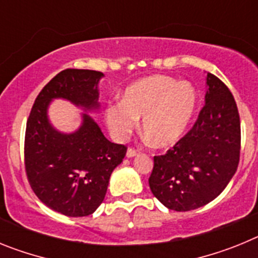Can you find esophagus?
<instances>
[{
	"label": "esophagus",
	"instance_id": "obj_1",
	"mask_svg": "<svg viewBox=\"0 0 258 258\" xmlns=\"http://www.w3.org/2000/svg\"><path fill=\"white\" fill-rule=\"evenodd\" d=\"M137 154H138V152H137V150L129 149L126 151V157H134V156H137Z\"/></svg>",
	"mask_w": 258,
	"mask_h": 258
}]
</instances>
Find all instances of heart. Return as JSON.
Instances as JSON below:
<instances>
[{
  "label": "heart",
  "mask_w": 258,
  "mask_h": 258,
  "mask_svg": "<svg viewBox=\"0 0 258 258\" xmlns=\"http://www.w3.org/2000/svg\"><path fill=\"white\" fill-rule=\"evenodd\" d=\"M199 103L197 89L187 81L152 75L126 86L120 102L104 109V122L116 141H125L138 120L155 147H170L181 140L192 122Z\"/></svg>",
  "instance_id": "heart-1"
}]
</instances>
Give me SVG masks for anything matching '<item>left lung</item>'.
I'll return each instance as SVG.
<instances>
[{
  "label": "left lung",
  "instance_id": "8db88e82",
  "mask_svg": "<svg viewBox=\"0 0 258 258\" xmlns=\"http://www.w3.org/2000/svg\"><path fill=\"white\" fill-rule=\"evenodd\" d=\"M206 104L197 122L165 155L154 157L149 183L154 197L177 212L206 206L235 174L240 154V118L231 92L207 74Z\"/></svg>",
  "mask_w": 258,
  "mask_h": 258
}]
</instances>
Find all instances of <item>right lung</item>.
<instances>
[{"mask_svg":"<svg viewBox=\"0 0 258 258\" xmlns=\"http://www.w3.org/2000/svg\"><path fill=\"white\" fill-rule=\"evenodd\" d=\"M104 75L64 70L45 85L27 121L24 159L29 184L38 199L68 217L94 213L107 192L109 177L122 163L126 147L109 142L89 112L99 111L98 84ZM64 99L84 111L72 134L53 127L48 106Z\"/></svg>","mask_w":258,"mask_h":258,"instance_id":"1","label":"right lung"}]
</instances>
